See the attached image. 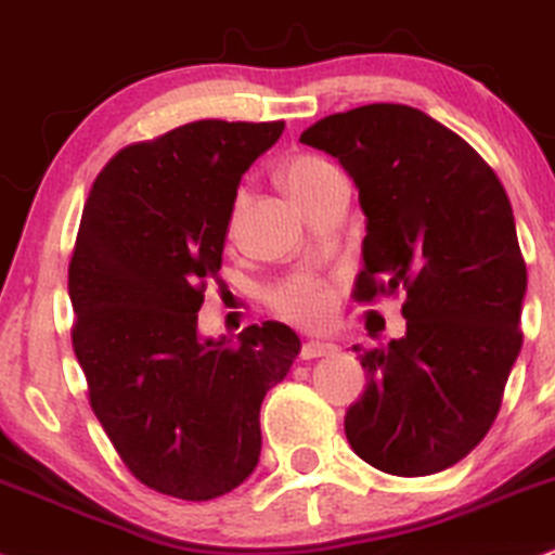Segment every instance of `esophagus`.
I'll return each mask as SVG.
<instances>
[{
    "mask_svg": "<svg viewBox=\"0 0 555 555\" xmlns=\"http://www.w3.org/2000/svg\"><path fill=\"white\" fill-rule=\"evenodd\" d=\"M335 345L332 343H319V340H309V343H304V348H301V358L304 361H311V358H322V356H332L335 353Z\"/></svg>",
    "mask_w": 555,
    "mask_h": 555,
    "instance_id": "obj_1",
    "label": "esophagus"
}]
</instances>
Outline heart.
<instances>
[{
  "mask_svg": "<svg viewBox=\"0 0 555 555\" xmlns=\"http://www.w3.org/2000/svg\"><path fill=\"white\" fill-rule=\"evenodd\" d=\"M337 173L340 171H337L330 160L319 158V155H311V153L296 155V158H291L283 168L285 184H288L291 194L301 202V205L309 197H314L319 189L327 184L330 179H335ZM244 207H246V189H241L236 199H233L231 228L238 223ZM272 304H275L285 317L296 319V322L319 324L327 319L332 298H330L327 285L319 283V280L291 278V280H283V283L272 291Z\"/></svg>",
  "mask_w": 555,
  "mask_h": 555,
  "instance_id": "b5f03b06",
  "label": "heart"
}]
</instances>
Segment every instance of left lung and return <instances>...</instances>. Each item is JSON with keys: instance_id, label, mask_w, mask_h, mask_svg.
I'll list each match as a JSON object with an SVG mask.
<instances>
[{"instance_id": "left-lung-1", "label": "left lung", "mask_w": 555, "mask_h": 555, "mask_svg": "<svg viewBox=\"0 0 555 555\" xmlns=\"http://www.w3.org/2000/svg\"><path fill=\"white\" fill-rule=\"evenodd\" d=\"M301 142L335 155L358 186L356 301L405 293V337L358 356L369 384L345 436L382 473L447 470L493 426L522 348L527 267L509 197L460 134L402 103L324 116Z\"/></svg>"}]
</instances>
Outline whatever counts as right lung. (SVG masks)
<instances>
[{"label": "right lung", "instance_id": "1", "mask_svg": "<svg viewBox=\"0 0 555 555\" xmlns=\"http://www.w3.org/2000/svg\"><path fill=\"white\" fill-rule=\"evenodd\" d=\"M285 121L202 119L134 142L98 173L69 259L72 348L124 465L166 496L210 501L259 462V408L301 340L280 322L202 340L241 176Z\"/></svg>", "mask_w": 555, "mask_h": 555}]
</instances>
